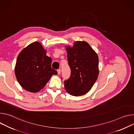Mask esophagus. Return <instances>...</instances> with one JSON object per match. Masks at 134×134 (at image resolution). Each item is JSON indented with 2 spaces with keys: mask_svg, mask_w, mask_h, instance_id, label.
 <instances>
[{
  "mask_svg": "<svg viewBox=\"0 0 134 134\" xmlns=\"http://www.w3.org/2000/svg\"><path fill=\"white\" fill-rule=\"evenodd\" d=\"M57 73H58V75H60V74H61V69H58L57 70Z\"/></svg>",
  "mask_w": 134,
  "mask_h": 134,
  "instance_id": "obj_1",
  "label": "esophagus"
}]
</instances>
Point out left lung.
Wrapping results in <instances>:
<instances>
[{
	"instance_id": "left-lung-1",
	"label": "left lung",
	"mask_w": 134,
	"mask_h": 134,
	"mask_svg": "<svg viewBox=\"0 0 134 134\" xmlns=\"http://www.w3.org/2000/svg\"><path fill=\"white\" fill-rule=\"evenodd\" d=\"M65 47L71 72L70 78L64 82V88L72 96L85 95L91 90L98 76V55L85 41H77L72 47Z\"/></svg>"
}]
</instances>
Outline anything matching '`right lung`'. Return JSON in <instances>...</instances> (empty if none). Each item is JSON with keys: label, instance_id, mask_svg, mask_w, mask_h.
Instances as JSON below:
<instances>
[{"label": "right lung", "instance_id": "1", "mask_svg": "<svg viewBox=\"0 0 134 134\" xmlns=\"http://www.w3.org/2000/svg\"><path fill=\"white\" fill-rule=\"evenodd\" d=\"M52 61L40 42L29 44L21 51L16 59L15 73L18 82L28 92H39L53 75L57 74L51 67Z\"/></svg>", "mask_w": 134, "mask_h": 134}]
</instances>
